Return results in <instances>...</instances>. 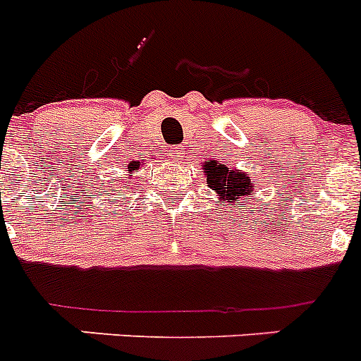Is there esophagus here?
I'll return each mask as SVG.
<instances>
[{
  "instance_id": "obj_1",
  "label": "esophagus",
  "mask_w": 361,
  "mask_h": 361,
  "mask_svg": "<svg viewBox=\"0 0 361 361\" xmlns=\"http://www.w3.org/2000/svg\"><path fill=\"white\" fill-rule=\"evenodd\" d=\"M170 157H171V161H173V162L183 161V148H180V146H175V148L171 149Z\"/></svg>"
}]
</instances>
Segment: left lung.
I'll return each instance as SVG.
<instances>
[{"label": "left lung", "instance_id": "8db88e82", "mask_svg": "<svg viewBox=\"0 0 361 361\" xmlns=\"http://www.w3.org/2000/svg\"><path fill=\"white\" fill-rule=\"evenodd\" d=\"M202 170L208 186L219 193V202H228V206L231 208H235L237 200H244V197L251 195L255 188L253 178L245 171L228 168L226 164H220L216 161H206Z\"/></svg>", "mask_w": 361, "mask_h": 361}]
</instances>
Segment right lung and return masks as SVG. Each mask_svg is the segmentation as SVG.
<instances>
[{
  "instance_id": "right-lung-1",
  "label": "right lung",
  "mask_w": 361,
  "mask_h": 361,
  "mask_svg": "<svg viewBox=\"0 0 361 361\" xmlns=\"http://www.w3.org/2000/svg\"><path fill=\"white\" fill-rule=\"evenodd\" d=\"M139 168H141V162H139V161H133V162H130V164H128V170H126V171H128V173H130V180H132V175L133 173H135V171L137 170H139Z\"/></svg>"
}]
</instances>
